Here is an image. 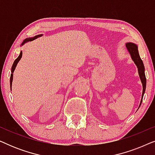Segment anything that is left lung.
I'll use <instances>...</instances> for the list:
<instances>
[{
	"mask_svg": "<svg viewBox=\"0 0 155 155\" xmlns=\"http://www.w3.org/2000/svg\"><path fill=\"white\" fill-rule=\"evenodd\" d=\"M126 46L127 49L128 51V52L130 53L133 61H134L135 65H137V69H138L140 78L142 84H143V95H142L140 104V107L142 101H143L144 93L145 92V88H146V78H145V67H144L143 61L141 60L140 57L138 50H137V46L135 45V44H133V43H127Z\"/></svg>",
	"mask_w": 155,
	"mask_h": 155,
	"instance_id": "8db88e82",
	"label": "left lung"
}]
</instances>
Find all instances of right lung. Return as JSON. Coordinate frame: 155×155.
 I'll use <instances>...</instances> for the list:
<instances>
[{"label":"right lung","instance_id":"obj_1","mask_svg":"<svg viewBox=\"0 0 155 155\" xmlns=\"http://www.w3.org/2000/svg\"><path fill=\"white\" fill-rule=\"evenodd\" d=\"M41 36H42V35L35 36V37H32V38H29V39H26L24 41L22 42V45H23V44H25V43H26V42H27V41H32V40L37 39V37H41ZM22 52L21 51L20 55H19V56L15 59V60L13 64H12V68H11V73H11V75H10V87L12 86V79H13V78H12V77H13V74H12V73H13V72H14V71H15V67H16L17 64H18V63L19 62V61H20V59H21V58H22Z\"/></svg>","mask_w":155,"mask_h":155}]
</instances>
